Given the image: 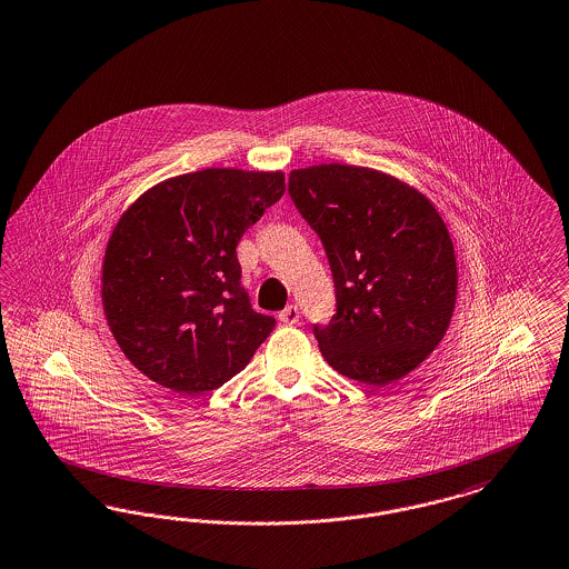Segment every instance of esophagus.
<instances>
[{"mask_svg": "<svg viewBox=\"0 0 569 569\" xmlns=\"http://www.w3.org/2000/svg\"><path fill=\"white\" fill-rule=\"evenodd\" d=\"M298 319H300V311H298V307H296V305L286 307V309L279 313V321H283V323H288V326L298 323Z\"/></svg>", "mask_w": 569, "mask_h": 569, "instance_id": "esophagus-1", "label": "esophagus"}]
</instances>
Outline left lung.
<instances>
[{
  "mask_svg": "<svg viewBox=\"0 0 569 569\" xmlns=\"http://www.w3.org/2000/svg\"><path fill=\"white\" fill-rule=\"evenodd\" d=\"M288 192L335 279L337 313L313 326L321 356L366 386L402 379L453 318L457 262L440 213L407 183L339 162L295 169Z\"/></svg>",
  "mask_w": 569,
  "mask_h": 569,
  "instance_id": "8db88e82",
  "label": "left lung"
}]
</instances>
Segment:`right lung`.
Returning <instances> with one entry per match:
<instances>
[{"label":"right lung","mask_w":569,"mask_h":569,"mask_svg":"<svg viewBox=\"0 0 569 569\" xmlns=\"http://www.w3.org/2000/svg\"><path fill=\"white\" fill-rule=\"evenodd\" d=\"M286 192L281 171L203 169L143 192L108 241L101 300L129 362L197 396L250 365L274 328L241 286L237 243Z\"/></svg>","instance_id":"add662e5"}]
</instances>
